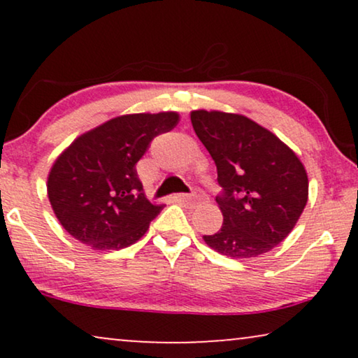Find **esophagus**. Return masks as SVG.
<instances>
[{
    "instance_id": "obj_1",
    "label": "esophagus",
    "mask_w": 358,
    "mask_h": 358,
    "mask_svg": "<svg viewBox=\"0 0 358 358\" xmlns=\"http://www.w3.org/2000/svg\"><path fill=\"white\" fill-rule=\"evenodd\" d=\"M176 199L180 200V202L197 203L199 200H202V195H199V194H179V195H176Z\"/></svg>"
}]
</instances>
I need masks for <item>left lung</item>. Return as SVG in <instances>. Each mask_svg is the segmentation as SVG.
<instances>
[{
  "label": "left lung",
  "mask_w": 358,
  "mask_h": 358,
  "mask_svg": "<svg viewBox=\"0 0 358 358\" xmlns=\"http://www.w3.org/2000/svg\"><path fill=\"white\" fill-rule=\"evenodd\" d=\"M190 122L217 166L220 231L203 236L231 259L266 254L285 239L308 202V174L290 146L246 115L192 110Z\"/></svg>",
  "instance_id": "obj_1"
}]
</instances>
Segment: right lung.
Wrapping results in <instances>:
<instances>
[{
  "label": "right lung",
  "mask_w": 358,
  "mask_h": 358,
  "mask_svg": "<svg viewBox=\"0 0 358 358\" xmlns=\"http://www.w3.org/2000/svg\"><path fill=\"white\" fill-rule=\"evenodd\" d=\"M178 122L173 110L119 115L66 146L47 178L48 200L62 227L97 251L138 241L163 203L146 200L135 164L150 141Z\"/></svg>",
  "instance_id": "obj_1"
}]
</instances>
